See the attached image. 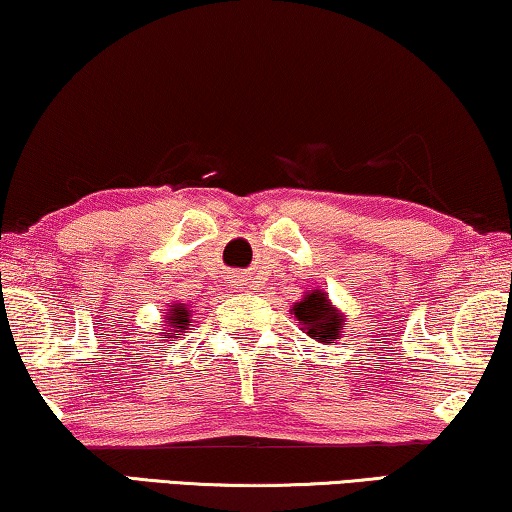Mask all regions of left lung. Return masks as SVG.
Here are the masks:
<instances>
[{
	"label": "left lung",
	"mask_w": 512,
	"mask_h": 512,
	"mask_svg": "<svg viewBox=\"0 0 512 512\" xmlns=\"http://www.w3.org/2000/svg\"><path fill=\"white\" fill-rule=\"evenodd\" d=\"M292 315L299 319L301 331L308 333L312 340H340L345 317H342L340 310L333 308L329 296H326L322 289H310V292H305L303 299L299 303H294Z\"/></svg>",
	"instance_id": "1"
}]
</instances>
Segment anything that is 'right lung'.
Segmentation results:
<instances>
[{
  "label": "right lung",
  "mask_w": 512,
  "mask_h": 512,
  "mask_svg": "<svg viewBox=\"0 0 512 512\" xmlns=\"http://www.w3.org/2000/svg\"><path fill=\"white\" fill-rule=\"evenodd\" d=\"M167 324L172 326L170 331H174V338H177V335H181L190 326V310L183 308V303L172 305L170 315H167Z\"/></svg>",
  "instance_id": "1"
}]
</instances>
